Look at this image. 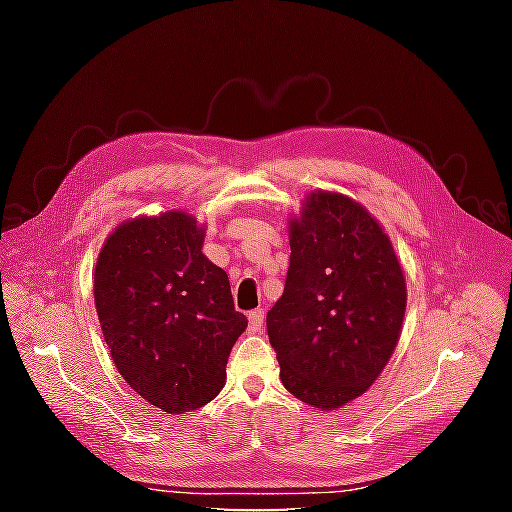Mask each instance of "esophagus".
Instances as JSON below:
<instances>
[{"instance_id":"esophagus-1","label":"esophagus","mask_w":512,"mask_h":512,"mask_svg":"<svg viewBox=\"0 0 512 512\" xmlns=\"http://www.w3.org/2000/svg\"><path fill=\"white\" fill-rule=\"evenodd\" d=\"M250 331L252 333H256V331H260V327H262V322H265V312H262V309H254V312H250Z\"/></svg>"}]
</instances>
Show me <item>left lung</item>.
I'll return each mask as SVG.
<instances>
[{
    "label": "left lung",
    "mask_w": 512,
    "mask_h": 512,
    "mask_svg": "<svg viewBox=\"0 0 512 512\" xmlns=\"http://www.w3.org/2000/svg\"><path fill=\"white\" fill-rule=\"evenodd\" d=\"M404 314V271L380 224L342 194H309L290 222L284 294L267 314L286 391L322 410L363 395L389 363Z\"/></svg>",
    "instance_id": "obj_1"
}]
</instances>
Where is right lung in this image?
<instances>
[{"mask_svg":"<svg viewBox=\"0 0 512 512\" xmlns=\"http://www.w3.org/2000/svg\"><path fill=\"white\" fill-rule=\"evenodd\" d=\"M203 241L183 211L136 218L106 239L96 265L94 299L117 371L168 414L203 408L222 391L247 327Z\"/></svg>","mask_w":512,"mask_h":512,"instance_id":"1","label":"right lung"}]
</instances>
